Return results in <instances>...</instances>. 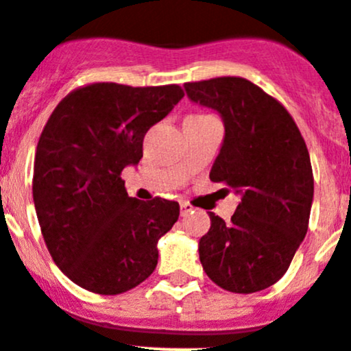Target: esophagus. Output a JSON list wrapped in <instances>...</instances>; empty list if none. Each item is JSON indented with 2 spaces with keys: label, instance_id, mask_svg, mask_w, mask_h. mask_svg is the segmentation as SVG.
<instances>
[{
  "label": "esophagus",
  "instance_id": "34e87169",
  "mask_svg": "<svg viewBox=\"0 0 351 351\" xmlns=\"http://www.w3.org/2000/svg\"><path fill=\"white\" fill-rule=\"evenodd\" d=\"M191 211H193V206H191L189 203H186V201H182V203H180V215L186 217V215L191 213Z\"/></svg>",
  "mask_w": 351,
  "mask_h": 351
}]
</instances>
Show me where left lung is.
Returning a JSON list of instances; mask_svg holds the SVG:
<instances>
[{"mask_svg": "<svg viewBox=\"0 0 351 351\" xmlns=\"http://www.w3.org/2000/svg\"><path fill=\"white\" fill-rule=\"evenodd\" d=\"M193 102L218 110L225 123L210 179L241 194L225 223L211 213L199 259L211 282L234 293H254L287 273L308 228L314 176L307 145L275 97L241 76L184 85Z\"/></svg>", "mask_w": 351, "mask_h": 351, "instance_id": "left-lung-1", "label": "left lung"}]
</instances>
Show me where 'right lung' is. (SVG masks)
Here are the masks:
<instances>
[{"instance_id":"obj_1","label":"right lung","mask_w":351,"mask_h":351,"mask_svg":"<svg viewBox=\"0 0 351 351\" xmlns=\"http://www.w3.org/2000/svg\"><path fill=\"white\" fill-rule=\"evenodd\" d=\"M184 97L179 85L90 83L47 119L34 160L32 194L51 258L82 289L119 295L157 268V242L179 203L130 197L121 179L143 157V138Z\"/></svg>"}]
</instances>
